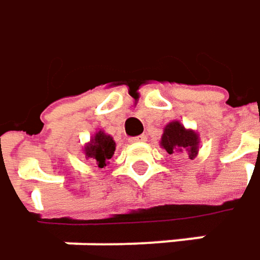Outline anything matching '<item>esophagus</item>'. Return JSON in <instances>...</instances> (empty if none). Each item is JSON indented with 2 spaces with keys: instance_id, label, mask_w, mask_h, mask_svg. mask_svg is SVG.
<instances>
[{
  "instance_id": "esophagus-1",
  "label": "esophagus",
  "mask_w": 260,
  "mask_h": 260,
  "mask_svg": "<svg viewBox=\"0 0 260 260\" xmlns=\"http://www.w3.org/2000/svg\"><path fill=\"white\" fill-rule=\"evenodd\" d=\"M143 141H147V137L146 135H138V137L129 138V143H143Z\"/></svg>"
}]
</instances>
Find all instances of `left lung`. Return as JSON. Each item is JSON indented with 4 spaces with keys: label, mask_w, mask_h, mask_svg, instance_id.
I'll use <instances>...</instances> for the list:
<instances>
[{
    "label": "left lung",
    "mask_w": 260,
    "mask_h": 260,
    "mask_svg": "<svg viewBox=\"0 0 260 260\" xmlns=\"http://www.w3.org/2000/svg\"><path fill=\"white\" fill-rule=\"evenodd\" d=\"M160 146L170 154H187L192 159L198 153L200 141L193 131L186 129L180 122H171L164 129Z\"/></svg>",
    "instance_id": "1"
}]
</instances>
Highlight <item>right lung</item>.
<instances>
[{"label":"right lung","mask_w":260,"mask_h":260,"mask_svg":"<svg viewBox=\"0 0 260 260\" xmlns=\"http://www.w3.org/2000/svg\"><path fill=\"white\" fill-rule=\"evenodd\" d=\"M114 150H116V143L114 140L104 134L103 131L96 132L95 137L92 138L90 144H87L84 147V153L87 157L93 159L100 168L106 167L107 160L111 159V156L114 154Z\"/></svg>","instance_id":"add662e5"}]
</instances>
